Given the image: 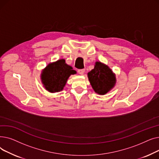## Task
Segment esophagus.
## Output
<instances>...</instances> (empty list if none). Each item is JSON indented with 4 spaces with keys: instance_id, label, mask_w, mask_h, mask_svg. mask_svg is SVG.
Returning <instances> with one entry per match:
<instances>
[{
    "instance_id": "obj_1",
    "label": "esophagus",
    "mask_w": 159,
    "mask_h": 159,
    "mask_svg": "<svg viewBox=\"0 0 159 159\" xmlns=\"http://www.w3.org/2000/svg\"><path fill=\"white\" fill-rule=\"evenodd\" d=\"M84 72H85V70L84 69H80V70H78V73L80 75H83Z\"/></svg>"
}]
</instances>
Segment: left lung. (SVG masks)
I'll use <instances>...</instances> for the list:
<instances>
[{
	"instance_id": "left-lung-1",
	"label": "left lung",
	"mask_w": 159,
	"mask_h": 159,
	"mask_svg": "<svg viewBox=\"0 0 159 159\" xmlns=\"http://www.w3.org/2000/svg\"><path fill=\"white\" fill-rule=\"evenodd\" d=\"M90 84L96 93L104 95L115 85V75L108 67L97 62L94 69L88 73Z\"/></svg>"
}]
</instances>
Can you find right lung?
I'll list each match as a JSON object with an SVG mask.
<instances>
[{"label":"right lung","instance_id":"right-lung-1","mask_svg":"<svg viewBox=\"0 0 159 159\" xmlns=\"http://www.w3.org/2000/svg\"><path fill=\"white\" fill-rule=\"evenodd\" d=\"M76 71L72 67L61 59L54 63L49 64L41 75V79L45 88L49 92H58L63 89L67 80Z\"/></svg>","mask_w":159,"mask_h":159}]
</instances>
